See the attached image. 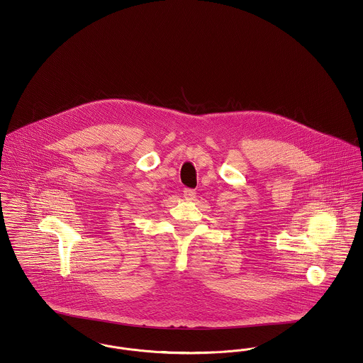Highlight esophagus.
<instances>
[{
	"mask_svg": "<svg viewBox=\"0 0 363 363\" xmlns=\"http://www.w3.org/2000/svg\"><path fill=\"white\" fill-rule=\"evenodd\" d=\"M184 197H185L186 200H193V199L196 197V190L185 188V189H184Z\"/></svg>",
	"mask_w": 363,
	"mask_h": 363,
	"instance_id": "1",
	"label": "esophagus"
}]
</instances>
